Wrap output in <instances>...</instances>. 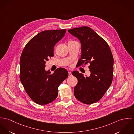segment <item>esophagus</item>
Returning a JSON list of instances; mask_svg holds the SVG:
<instances>
[{
	"label": "esophagus",
	"instance_id": "1",
	"mask_svg": "<svg viewBox=\"0 0 134 134\" xmlns=\"http://www.w3.org/2000/svg\"><path fill=\"white\" fill-rule=\"evenodd\" d=\"M68 76H69V77H70V76H72V74H71V72H68Z\"/></svg>",
	"mask_w": 134,
	"mask_h": 134
}]
</instances>
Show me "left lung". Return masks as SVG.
<instances>
[{
    "mask_svg": "<svg viewBox=\"0 0 134 134\" xmlns=\"http://www.w3.org/2000/svg\"><path fill=\"white\" fill-rule=\"evenodd\" d=\"M68 31L81 43L82 54L77 66L89 63L91 73L87 76L77 71L72 72L78 81L74 89V96L83 103H96L112 82L114 59L111 49L105 41L88 26L74 28Z\"/></svg>",
    "mask_w": 134,
    "mask_h": 134,
    "instance_id": "obj_1",
    "label": "left lung"
}]
</instances>
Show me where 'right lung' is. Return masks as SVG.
I'll list each match as a JSON object with an SVG mask.
<instances>
[{"instance_id":"add662e5","label":"right lung","mask_w":134,"mask_h":134,"mask_svg":"<svg viewBox=\"0 0 134 134\" xmlns=\"http://www.w3.org/2000/svg\"><path fill=\"white\" fill-rule=\"evenodd\" d=\"M65 33V29L41 31L29 41L21 53V82L30 97L38 104L54 100L59 85L68 76L65 68H58L52 74L45 70L46 62L53 57L54 46Z\"/></svg>"}]
</instances>
